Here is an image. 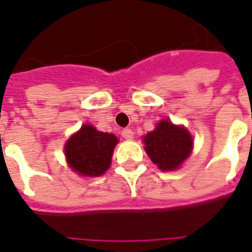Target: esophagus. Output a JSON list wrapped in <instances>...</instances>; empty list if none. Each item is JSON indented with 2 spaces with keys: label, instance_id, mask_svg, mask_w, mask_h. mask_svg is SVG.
I'll use <instances>...</instances> for the list:
<instances>
[{
  "label": "esophagus",
  "instance_id": "1",
  "mask_svg": "<svg viewBox=\"0 0 252 252\" xmlns=\"http://www.w3.org/2000/svg\"><path fill=\"white\" fill-rule=\"evenodd\" d=\"M122 137L126 139V140L133 139V130H131V129H123V130H122Z\"/></svg>",
  "mask_w": 252,
  "mask_h": 252
}]
</instances>
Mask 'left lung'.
I'll return each mask as SVG.
<instances>
[{"label": "left lung", "mask_w": 252, "mask_h": 252, "mask_svg": "<svg viewBox=\"0 0 252 252\" xmlns=\"http://www.w3.org/2000/svg\"><path fill=\"white\" fill-rule=\"evenodd\" d=\"M192 137L187 129L169 121H161L157 127L144 136L149 157L162 171L178 168L192 150Z\"/></svg>", "instance_id": "1"}]
</instances>
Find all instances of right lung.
I'll use <instances>...</instances> for the list:
<instances>
[{
  "label": "right lung",
  "mask_w": 252,
  "mask_h": 252,
  "mask_svg": "<svg viewBox=\"0 0 252 252\" xmlns=\"http://www.w3.org/2000/svg\"><path fill=\"white\" fill-rule=\"evenodd\" d=\"M116 143V136L98 131L91 125H84L80 131L67 141L64 150L74 171L88 177H99L111 165Z\"/></svg>",
  "instance_id": "1"
}]
</instances>
